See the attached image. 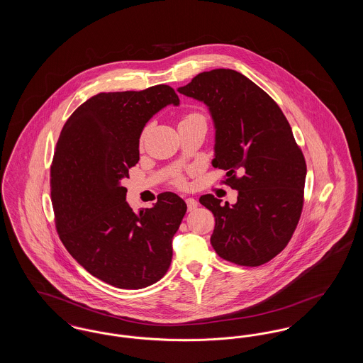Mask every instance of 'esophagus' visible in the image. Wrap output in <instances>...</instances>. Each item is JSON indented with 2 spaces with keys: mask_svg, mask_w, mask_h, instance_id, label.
<instances>
[{
  "mask_svg": "<svg viewBox=\"0 0 363 363\" xmlns=\"http://www.w3.org/2000/svg\"><path fill=\"white\" fill-rule=\"evenodd\" d=\"M185 203H186V207H188V211H193V209H196L197 208V206H199V203L194 200V199H191V197H189V199H186L185 200Z\"/></svg>",
  "mask_w": 363,
  "mask_h": 363,
  "instance_id": "esophagus-1",
  "label": "esophagus"
}]
</instances>
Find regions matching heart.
<instances>
[{
	"instance_id": "b5f03b06",
	"label": "heart",
	"mask_w": 363,
	"mask_h": 363,
	"mask_svg": "<svg viewBox=\"0 0 363 363\" xmlns=\"http://www.w3.org/2000/svg\"><path fill=\"white\" fill-rule=\"evenodd\" d=\"M199 120H201V121H206V118H204V116H203V114H200V113H196V111H190V113H186V114L182 117V120H181L179 123L199 121ZM143 141H144V135H141V136H140V140H138L140 145H143ZM172 185L175 186V188H179V189L185 188V186H186V178H185V174L181 173V172H177V173H174L173 177H172Z\"/></svg>"
}]
</instances>
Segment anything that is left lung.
<instances>
[{"mask_svg": "<svg viewBox=\"0 0 363 363\" xmlns=\"http://www.w3.org/2000/svg\"><path fill=\"white\" fill-rule=\"evenodd\" d=\"M181 94L203 101L216 126L212 164L238 190L225 206L213 194L200 203L215 216L211 243L219 257L259 267L277 257L291 240L305 203L306 162L277 102L233 69L197 74Z\"/></svg>", "mask_w": 363, "mask_h": 363, "instance_id": "8db88e82", "label": "left lung"}]
</instances>
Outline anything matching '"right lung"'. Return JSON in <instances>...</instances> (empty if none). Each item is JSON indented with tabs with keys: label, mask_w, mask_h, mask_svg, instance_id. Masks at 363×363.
<instances>
[{
	"label": "right lung",
	"mask_w": 363,
	"mask_h": 363,
	"mask_svg": "<svg viewBox=\"0 0 363 363\" xmlns=\"http://www.w3.org/2000/svg\"><path fill=\"white\" fill-rule=\"evenodd\" d=\"M170 104L179 98L166 84L101 92L72 113L55 145L50 194L58 237L92 277L118 289H144L166 275L186 212L181 197L164 191L135 213L122 186L140 159L144 125Z\"/></svg>",
	"instance_id": "right-lung-1"
}]
</instances>
